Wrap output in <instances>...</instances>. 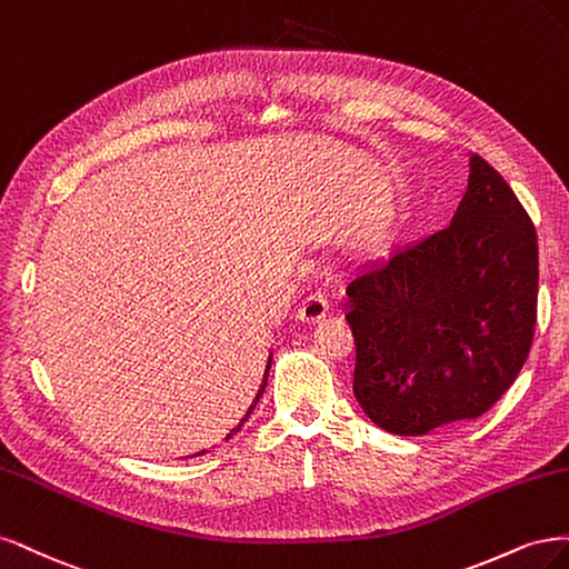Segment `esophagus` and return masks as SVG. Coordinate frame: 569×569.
I'll return each instance as SVG.
<instances>
[{
    "mask_svg": "<svg viewBox=\"0 0 569 569\" xmlns=\"http://www.w3.org/2000/svg\"><path fill=\"white\" fill-rule=\"evenodd\" d=\"M328 311V300L321 296V292H315V296H307L298 309H296V317L300 321H319Z\"/></svg>",
    "mask_w": 569,
    "mask_h": 569,
    "instance_id": "esophagus-1",
    "label": "esophagus"
}]
</instances>
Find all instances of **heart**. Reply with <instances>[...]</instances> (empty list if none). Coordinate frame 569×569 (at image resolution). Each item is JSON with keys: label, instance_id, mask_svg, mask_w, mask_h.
Returning <instances> with one entry per match:
<instances>
[{"label": "heart", "instance_id": "1", "mask_svg": "<svg viewBox=\"0 0 569 569\" xmlns=\"http://www.w3.org/2000/svg\"><path fill=\"white\" fill-rule=\"evenodd\" d=\"M401 224L399 222H388L378 227L366 241L361 243V258L369 262H382L392 258L397 248L401 246Z\"/></svg>", "mask_w": 569, "mask_h": 569}]
</instances>
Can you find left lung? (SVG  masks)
<instances>
[{
    "label": "left lung",
    "mask_w": 569,
    "mask_h": 569,
    "mask_svg": "<svg viewBox=\"0 0 569 569\" xmlns=\"http://www.w3.org/2000/svg\"><path fill=\"white\" fill-rule=\"evenodd\" d=\"M468 168L449 227L347 286L352 390L392 435L480 418L516 382L535 338V224L487 160L470 153Z\"/></svg>",
    "instance_id": "8db88e82"
}]
</instances>
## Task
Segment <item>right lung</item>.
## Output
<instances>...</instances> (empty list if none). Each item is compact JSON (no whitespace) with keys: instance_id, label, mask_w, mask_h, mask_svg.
Masks as SVG:
<instances>
[{"instance_id":"right-lung-1","label":"right lung","mask_w":569,"mask_h":569,"mask_svg":"<svg viewBox=\"0 0 569 569\" xmlns=\"http://www.w3.org/2000/svg\"><path fill=\"white\" fill-rule=\"evenodd\" d=\"M269 366H271V355H269V361H267V373H269ZM264 378H267V376H264ZM264 388H267V380H262V385H260V390H258V397H254V401H252V407H250V409H248V416H250V413H252V409H254V405H258V401H260V397H262V392H264ZM248 416H246V418H243V420H241V423H246V420H248ZM241 423H238V426H236V428H233V430H231V432H229V435H227V439H231V435H233V432H238V430H241Z\"/></svg>"}]
</instances>
